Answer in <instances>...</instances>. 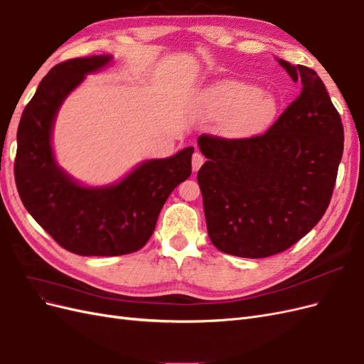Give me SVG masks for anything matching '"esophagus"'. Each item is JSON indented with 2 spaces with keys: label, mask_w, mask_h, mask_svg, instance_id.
<instances>
[{
  "label": "esophagus",
  "mask_w": 364,
  "mask_h": 364,
  "mask_svg": "<svg viewBox=\"0 0 364 364\" xmlns=\"http://www.w3.org/2000/svg\"><path fill=\"white\" fill-rule=\"evenodd\" d=\"M205 162V158H203V155L202 153H199V151H196L194 155H193V171H197L199 170L200 167H202V164Z\"/></svg>",
  "instance_id": "esophagus-1"
}]
</instances>
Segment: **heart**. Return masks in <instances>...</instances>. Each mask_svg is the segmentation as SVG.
<instances>
[{
  "label": "heart",
  "instance_id": "1",
  "mask_svg": "<svg viewBox=\"0 0 364 364\" xmlns=\"http://www.w3.org/2000/svg\"><path fill=\"white\" fill-rule=\"evenodd\" d=\"M200 103L209 117H225L226 130L234 136H252L266 129L277 114L274 97L238 80H222L208 86Z\"/></svg>",
  "mask_w": 364,
  "mask_h": 364
}]
</instances>
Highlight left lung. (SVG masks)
Masks as SVG:
<instances>
[{
  "label": "left lung",
  "mask_w": 364,
  "mask_h": 364,
  "mask_svg": "<svg viewBox=\"0 0 364 364\" xmlns=\"http://www.w3.org/2000/svg\"><path fill=\"white\" fill-rule=\"evenodd\" d=\"M279 63L301 92L266 134L197 139L208 159L197 173L208 235L241 258L277 255L310 232L331 200L343 155V124L321 77Z\"/></svg>",
  "instance_id": "1"
}]
</instances>
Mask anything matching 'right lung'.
<instances>
[{
  "label": "right lung",
  "instance_id": "add662e5",
  "mask_svg": "<svg viewBox=\"0 0 364 364\" xmlns=\"http://www.w3.org/2000/svg\"><path fill=\"white\" fill-rule=\"evenodd\" d=\"M111 60L102 54L51 68L26 106L16 135L15 181L21 200L59 246L83 257L139 250L155 230L165 200L191 174L193 147L142 162L123 181L100 188L79 185L56 164L51 134L60 105L86 74Z\"/></svg>",
  "mask_w": 364,
  "mask_h": 364
}]
</instances>
